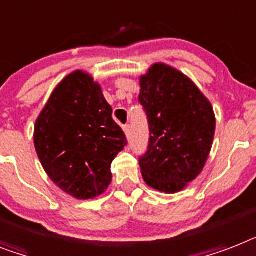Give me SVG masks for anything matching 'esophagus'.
Instances as JSON below:
<instances>
[{"mask_svg":"<svg viewBox=\"0 0 256 256\" xmlns=\"http://www.w3.org/2000/svg\"><path fill=\"white\" fill-rule=\"evenodd\" d=\"M122 128H124V134H126V136H128H128H130V124H124V126Z\"/></svg>","mask_w":256,"mask_h":256,"instance_id":"1","label":"esophagus"}]
</instances>
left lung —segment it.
<instances>
[{"label":"left lung","instance_id":"left-lung-1","mask_svg":"<svg viewBox=\"0 0 256 256\" xmlns=\"http://www.w3.org/2000/svg\"><path fill=\"white\" fill-rule=\"evenodd\" d=\"M139 85L150 126L148 148L139 158L143 180L159 192H180L200 175L210 152L212 104L190 78L167 64H154Z\"/></svg>","mask_w":256,"mask_h":256}]
</instances>
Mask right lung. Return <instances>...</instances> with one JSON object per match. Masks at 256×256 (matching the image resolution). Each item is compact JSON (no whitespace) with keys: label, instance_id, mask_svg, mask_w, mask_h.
<instances>
[{"label":"right lung","instance_id":"add662e5","mask_svg":"<svg viewBox=\"0 0 256 256\" xmlns=\"http://www.w3.org/2000/svg\"><path fill=\"white\" fill-rule=\"evenodd\" d=\"M98 82L74 70L54 89L34 128V144L48 178L78 200L102 194L110 166L126 146Z\"/></svg>","mask_w":256,"mask_h":256}]
</instances>
